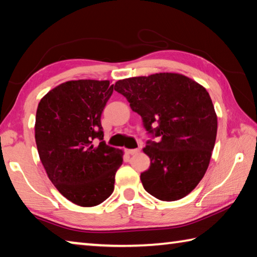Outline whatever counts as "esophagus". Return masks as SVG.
Segmentation results:
<instances>
[{
	"instance_id": "1",
	"label": "esophagus",
	"mask_w": 257,
	"mask_h": 257,
	"mask_svg": "<svg viewBox=\"0 0 257 257\" xmlns=\"http://www.w3.org/2000/svg\"><path fill=\"white\" fill-rule=\"evenodd\" d=\"M125 152H127L128 154H130V155H135V154H137L138 152H139V149H134V150H125Z\"/></svg>"
}]
</instances>
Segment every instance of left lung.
Returning <instances> with one entry per match:
<instances>
[{
    "label": "left lung",
    "mask_w": 257,
    "mask_h": 257,
    "mask_svg": "<svg viewBox=\"0 0 257 257\" xmlns=\"http://www.w3.org/2000/svg\"><path fill=\"white\" fill-rule=\"evenodd\" d=\"M114 89L142 116L147 132L160 137L143 149L151 160L141 173L145 190L164 202L184 198L203 179L214 149L217 116L210 94L175 72L125 78Z\"/></svg>",
    "instance_id": "1"
}]
</instances>
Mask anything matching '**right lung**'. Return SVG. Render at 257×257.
<instances>
[{
    "label": "right lung",
    "mask_w": 257,
    "mask_h": 257,
    "mask_svg": "<svg viewBox=\"0 0 257 257\" xmlns=\"http://www.w3.org/2000/svg\"><path fill=\"white\" fill-rule=\"evenodd\" d=\"M113 93L110 80H69L38 104L35 139L47 177L73 204L96 206L114 189L123 152L93 144L103 139L101 114Z\"/></svg>",
    "instance_id": "obj_1"
}]
</instances>
